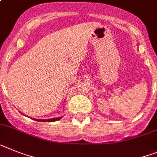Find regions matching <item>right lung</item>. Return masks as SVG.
Instances as JSON below:
<instances>
[{
    "instance_id": "1",
    "label": "right lung",
    "mask_w": 157,
    "mask_h": 157,
    "mask_svg": "<svg viewBox=\"0 0 157 157\" xmlns=\"http://www.w3.org/2000/svg\"><path fill=\"white\" fill-rule=\"evenodd\" d=\"M60 119H61V117H56V118L48 119V120H41V119H33V120L37 121H48V122H52V121H59Z\"/></svg>"
}]
</instances>
